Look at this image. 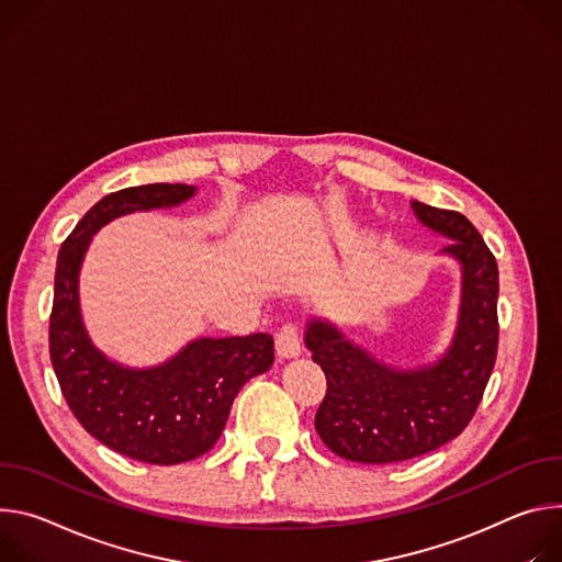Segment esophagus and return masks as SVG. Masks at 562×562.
<instances>
[{
  "instance_id": "34e87169",
  "label": "esophagus",
  "mask_w": 562,
  "mask_h": 562,
  "mask_svg": "<svg viewBox=\"0 0 562 562\" xmlns=\"http://www.w3.org/2000/svg\"><path fill=\"white\" fill-rule=\"evenodd\" d=\"M274 344H277V352L283 359H294L301 355V337H299V326L296 324H285L283 328H279V333L274 335Z\"/></svg>"
}]
</instances>
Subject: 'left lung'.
I'll return each instance as SVG.
<instances>
[{"mask_svg":"<svg viewBox=\"0 0 562 562\" xmlns=\"http://www.w3.org/2000/svg\"><path fill=\"white\" fill-rule=\"evenodd\" d=\"M417 218L449 238L462 263L460 324L449 352L428 368L395 370L352 346L328 322H310L305 346L326 375L315 415L324 445L350 462L391 464L445 447L473 419L497 355V263L473 223L413 201Z\"/></svg>","mask_w":562,"mask_h":562,"instance_id":"1","label":"left lung"}]
</instances>
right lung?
I'll list each match as a JSON object with an SVG mask.
<instances>
[{
    "mask_svg": "<svg viewBox=\"0 0 562 562\" xmlns=\"http://www.w3.org/2000/svg\"><path fill=\"white\" fill-rule=\"evenodd\" d=\"M192 184L127 187L98 201L61 243L48 322V352L71 413L104 447L147 464H180L207 453L245 382L274 361L272 335L196 339L149 370L122 368L93 348L80 319L78 274L91 236L138 210L171 207Z\"/></svg>",
    "mask_w": 562,
    "mask_h": 562,
    "instance_id": "1",
    "label": "right lung"
}]
</instances>
